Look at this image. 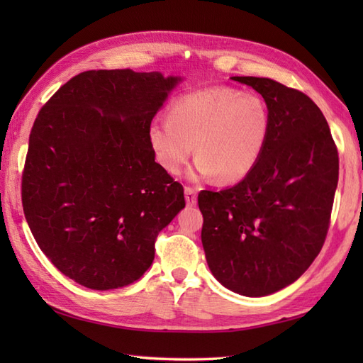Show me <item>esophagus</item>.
<instances>
[{
	"instance_id": "obj_1",
	"label": "esophagus",
	"mask_w": 363,
	"mask_h": 363,
	"mask_svg": "<svg viewBox=\"0 0 363 363\" xmlns=\"http://www.w3.org/2000/svg\"><path fill=\"white\" fill-rule=\"evenodd\" d=\"M184 191H186V203H187V206H190V207L195 206L196 204V189L186 186Z\"/></svg>"
}]
</instances>
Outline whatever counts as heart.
Masks as SVG:
<instances>
[{
	"instance_id": "obj_1",
	"label": "heart",
	"mask_w": 363,
	"mask_h": 363,
	"mask_svg": "<svg viewBox=\"0 0 363 363\" xmlns=\"http://www.w3.org/2000/svg\"><path fill=\"white\" fill-rule=\"evenodd\" d=\"M272 126V112L260 95L213 86L177 96L169 118L152 120L148 140L169 174L181 173L196 142L199 156L190 176L217 174L221 182H237L264 156Z\"/></svg>"
}]
</instances>
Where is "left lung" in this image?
<instances>
[{
  "instance_id": "8db88e82",
  "label": "left lung",
  "mask_w": 363,
  "mask_h": 363,
  "mask_svg": "<svg viewBox=\"0 0 363 363\" xmlns=\"http://www.w3.org/2000/svg\"><path fill=\"white\" fill-rule=\"evenodd\" d=\"M264 96L272 135L237 186L201 190V242L212 274L245 296L295 282L323 248L338 182V151L320 107L268 78L234 76Z\"/></svg>"
}]
</instances>
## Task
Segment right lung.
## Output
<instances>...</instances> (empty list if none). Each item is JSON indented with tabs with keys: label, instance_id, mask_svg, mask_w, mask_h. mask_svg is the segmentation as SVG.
<instances>
[{
	"label": "right lung",
	"instance_id": "obj_1",
	"mask_svg": "<svg viewBox=\"0 0 363 363\" xmlns=\"http://www.w3.org/2000/svg\"><path fill=\"white\" fill-rule=\"evenodd\" d=\"M176 82L157 72H82L37 113L23 212L38 248L84 287L118 289L143 276L159 233L186 206L148 140Z\"/></svg>",
	"mask_w": 363,
	"mask_h": 363
}]
</instances>
